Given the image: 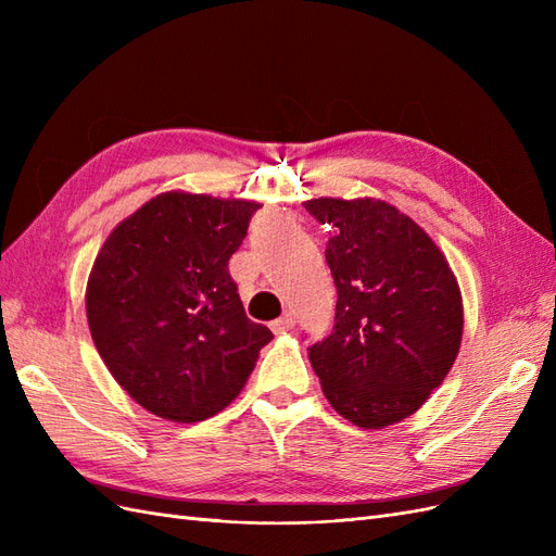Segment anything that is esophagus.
<instances>
[{
  "label": "esophagus",
  "instance_id": "34e87169",
  "mask_svg": "<svg viewBox=\"0 0 556 556\" xmlns=\"http://www.w3.org/2000/svg\"><path fill=\"white\" fill-rule=\"evenodd\" d=\"M271 331L276 333V336H280V333H288V331H292V327H294V317L292 315H282V317H278V319H274L271 325Z\"/></svg>",
  "mask_w": 556,
  "mask_h": 556
}]
</instances>
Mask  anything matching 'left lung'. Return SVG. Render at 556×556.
<instances>
[{"mask_svg":"<svg viewBox=\"0 0 556 556\" xmlns=\"http://www.w3.org/2000/svg\"><path fill=\"white\" fill-rule=\"evenodd\" d=\"M331 227L325 257L336 292L333 331L308 348L331 408L362 429L419 410L457 359L459 282L429 233L387 201H304Z\"/></svg>","mask_w":556,"mask_h":556,"instance_id":"8db88e82","label":"left lung"}]
</instances>
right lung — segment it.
Masks as SVG:
<instances>
[{
    "label": "right lung",
    "instance_id": "add662e5",
    "mask_svg": "<svg viewBox=\"0 0 556 556\" xmlns=\"http://www.w3.org/2000/svg\"><path fill=\"white\" fill-rule=\"evenodd\" d=\"M257 201L162 192L117 225L92 264L86 311L115 382L162 419L225 410L274 339L245 315L229 257Z\"/></svg>",
    "mask_w": 556,
    "mask_h": 556
}]
</instances>
